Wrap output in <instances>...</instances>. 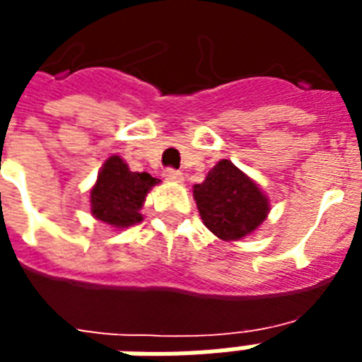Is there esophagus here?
<instances>
[{"mask_svg":"<svg viewBox=\"0 0 362 362\" xmlns=\"http://www.w3.org/2000/svg\"><path fill=\"white\" fill-rule=\"evenodd\" d=\"M163 176H165V178H167V180H170V182H182V180H184V174H182L180 170H176V168H167Z\"/></svg>","mask_w":362,"mask_h":362,"instance_id":"34e87169","label":"esophagus"}]
</instances>
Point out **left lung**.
<instances>
[{"label":"left lung","instance_id":"8db88e82","mask_svg":"<svg viewBox=\"0 0 362 362\" xmlns=\"http://www.w3.org/2000/svg\"><path fill=\"white\" fill-rule=\"evenodd\" d=\"M194 199L203 224L224 242L251 234L269 215V199L228 159L218 160L205 182L195 184Z\"/></svg>","mask_w":362,"mask_h":362}]
</instances>
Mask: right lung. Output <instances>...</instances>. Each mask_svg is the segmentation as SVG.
Masks as SVG:
<instances>
[{
	"label": "right lung",
	"mask_w": 362,
	"mask_h": 362,
	"mask_svg": "<svg viewBox=\"0 0 362 362\" xmlns=\"http://www.w3.org/2000/svg\"><path fill=\"white\" fill-rule=\"evenodd\" d=\"M149 173H132L119 155L105 160L90 194L92 215L115 228H128L141 221L140 209L157 184Z\"/></svg>",
	"instance_id": "obj_1"
}]
</instances>
